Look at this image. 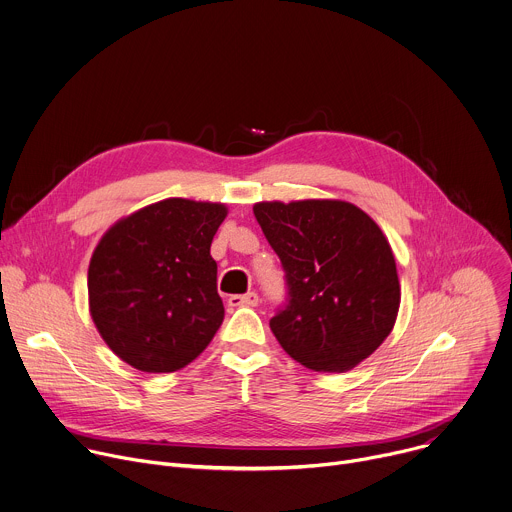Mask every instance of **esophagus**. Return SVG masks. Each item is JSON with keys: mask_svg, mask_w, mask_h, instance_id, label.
I'll return each instance as SVG.
<instances>
[{"mask_svg": "<svg viewBox=\"0 0 512 512\" xmlns=\"http://www.w3.org/2000/svg\"><path fill=\"white\" fill-rule=\"evenodd\" d=\"M259 304V296L255 291H247L245 296H231L229 306L231 308H255Z\"/></svg>", "mask_w": 512, "mask_h": 512, "instance_id": "esophagus-1", "label": "esophagus"}]
</instances>
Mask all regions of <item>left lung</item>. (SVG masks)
<instances>
[{"label": "left lung", "mask_w": 512, "mask_h": 512, "mask_svg": "<svg viewBox=\"0 0 512 512\" xmlns=\"http://www.w3.org/2000/svg\"><path fill=\"white\" fill-rule=\"evenodd\" d=\"M253 214L285 273V304L269 320L281 348L312 371L356 367L391 334L401 302L379 225L342 200L259 202Z\"/></svg>", "instance_id": "left-lung-1"}]
</instances>
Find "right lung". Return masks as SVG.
<instances>
[{
  "label": "right lung",
  "mask_w": 512,
  "mask_h": 512,
  "mask_svg": "<svg viewBox=\"0 0 512 512\" xmlns=\"http://www.w3.org/2000/svg\"><path fill=\"white\" fill-rule=\"evenodd\" d=\"M227 208L168 198L123 218L89 265L91 316L109 348L143 373L192 362L221 328L210 243Z\"/></svg>",
  "instance_id": "1"
}]
</instances>
